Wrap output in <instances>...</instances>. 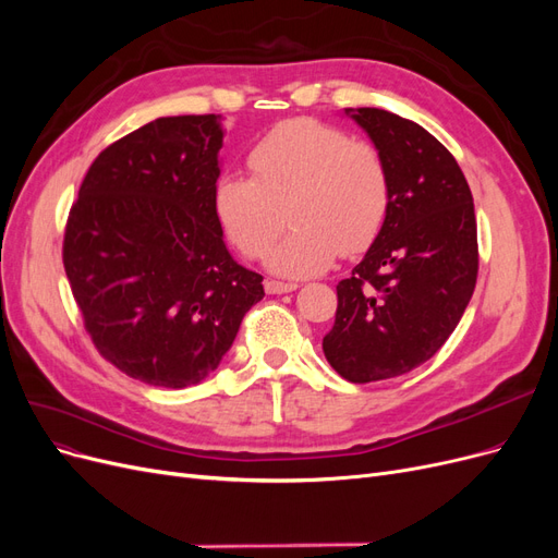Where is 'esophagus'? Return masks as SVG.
Masks as SVG:
<instances>
[{"mask_svg": "<svg viewBox=\"0 0 558 558\" xmlns=\"http://www.w3.org/2000/svg\"><path fill=\"white\" fill-rule=\"evenodd\" d=\"M298 289V283H286V281H275V279H269V281H265V291L269 293V295H281V293H291V291H295Z\"/></svg>", "mask_w": 558, "mask_h": 558, "instance_id": "esophagus-1", "label": "esophagus"}]
</instances>
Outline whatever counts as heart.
<instances>
[{"mask_svg":"<svg viewBox=\"0 0 558 558\" xmlns=\"http://www.w3.org/2000/svg\"><path fill=\"white\" fill-rule=\"evenodd\" d=\"M251 177L223 174L214 185V214L246 258L269 251L281 277H314L340 256H359L379 238L391 209V179L379 148L349 140L340 128L310 118L277 125L248 150Z\"/></svg>","mask_w":558,"mask_h":558,"instance_id":"heart-1","label":"heart"}]
</instances>
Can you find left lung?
<instances>
[{"label": "left lung", "instance_id": "8db88e82", "mask_svg": "<svg viewBox=\"0 0 558 558\" xmlns=\"http://www.w3.org/2000/svg\"><path fill=\"white\" fill-rule=\"evenodd\" d=\"M347 113L384 156L391 209L337 283L324 353L337 375L367 384L426 363L459 326L477 283V218L459 162L430 132L384 109Z\"/></svg>", "mask_w": 558, "mask_h": 558}]
</instances>
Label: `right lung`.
I'll use <instances>...</instances> for the list:
<instances>
[{
	"label": "right lung",
	"mask_w": 558,
	"mask_h": 558,
	"mask_svg": "<svg viewBox=\"0 0 558 558\" xmlns=\"http://www.w3.org/2000/svg\"><path fill=\"white\" fill-rule=\"evenodd\" d=\"M221 116H167L99 154L70 209L62 263L99 356L183 388L226 356L263 277L232 260L214 214Z\"/></svg>",
	"instance_id": "right-lung-1"
}]
</instances>
